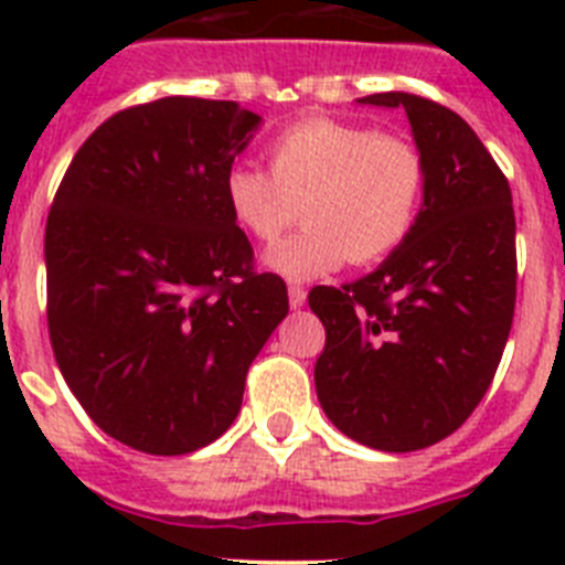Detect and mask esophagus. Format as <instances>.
Wrapping results in <instances>:
<instances>
[{
	"label": "esophagus",
	"instance_id": "34e87169",
	"mask_svg": "<svg viewBox=\"0 0 565 565\" xmlns=\"http://www.w3.org/2000/svg\"><path fill=\"white\" fill-rule=\"evenodd\" d=\"M288 306H291L294 311L306 306V291H302V288H299V286L288 288Z\"/></svg>",
	"mask_w": 565,
	"mask_h": 565
}]
</instances>
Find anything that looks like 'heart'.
Here are the masks:
<instances>
[{
    "instance_id": "1",
    "label": "heart",
    "mask_w": 565,
    "mask_h": 565,
    "mask_svg": "<svg viewBox=\"0 0 565 565\" xmlns=\"http://www.w3.org/2000/svg\"><path fill=\"white\" fill-rule=\"evenodd\" d=\"M271 174L234 163L223 201L248 237L274 243L299 214L306 226L268 248L263 266L311 282L344 259L371 266L396 252L416 223L424 161L398 135L337 118H306L268 143Z\"/></svg>"
}]
</instances>
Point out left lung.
I'll return each instance as SVG.
<instances>
[{"instance_id":"1","label":"left lung","mask_w":565,"mask_h":565,"mask_svg":"<svg viewBox=\"0 0 565 565\" xmlns=\"http://www.w3.org/2000/svg\"><path fill=\"white\" fill-rule=\"evenodd\" d=\"M356 102L404 109L424 198L411 234L376 271L308 294L328 333L313 384L344 436L413 452L456 433L495 376L515 313V209L461 115L411 93Z\"/></svg>"}]
</instances>
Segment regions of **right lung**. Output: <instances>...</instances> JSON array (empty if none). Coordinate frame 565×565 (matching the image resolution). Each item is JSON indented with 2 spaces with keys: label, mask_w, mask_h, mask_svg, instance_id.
Returning <instances> with one entry per match:
<instances>
[{
  "label": "right lung",
  "mask_w": 565,
  "mask_h": 565,
  "mask_svg": "<svg viewBox=\"0 0 565 565\" xmlns=\"http://www.w3.org/2000/svg\"><path fill=\"white\" fill-rule=\"evenodd\" d=\"M263 118L169 96L115 113L67 167L44 232L47 326L64 382L115 441L201 450L237 418L254 356L288 313L252 271L223 178Z\"/></svg>",
  "instance_id": "1"
}]
</instances>
